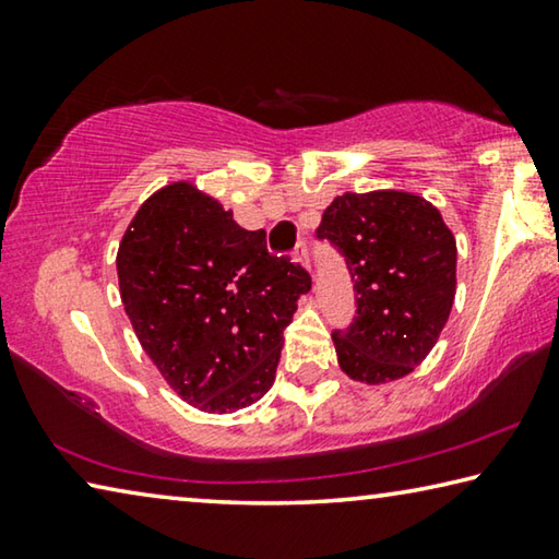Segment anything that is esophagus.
<instances>
[{
	"mask_svg": "<svg viewBox=\"0 0 559 559\" xmlns=\"http://www.w3.org/2000/svg\"><path fill=\"white\" fill-rule=\"evenodd\" d=\"M293 259H296L302 269H310V253L306 241H298L296 249H293Z\"/></svg>",
	"mask_w": 559,
	"mask_h": 559,
	"instance_id": "34e87169",
	"label": "esophagus"
}]
</instances>
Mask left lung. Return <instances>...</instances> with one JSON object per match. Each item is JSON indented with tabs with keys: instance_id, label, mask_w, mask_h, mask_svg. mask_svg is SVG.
Listing matches in <instances>:
<instances>
[{
	"instance_id": "left-lung-1",
	"label": "left lung",
	"mask_w": 559,
	"mask_h": 559,
	"mask_svg": "<svg viewBox=\"0 0 559 559\" xmlns=\"http://www.w3.org/2000/svg\"><path fill=\"white\" fill-rule=\"evenodd\" d=\"M318 239L345 257L357 318L335 330L349 380H402L437 345L456 296V239L437 206L400 189L345 192L323 212Z\"/></svg>"
}]
</instances>
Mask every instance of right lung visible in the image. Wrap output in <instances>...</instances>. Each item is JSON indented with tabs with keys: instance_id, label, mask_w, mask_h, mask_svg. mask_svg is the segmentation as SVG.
Masks as SVG:
<instances>
[{
	"instance_id": "right-lung-1",
	"label": "right lung",
	"mask_w": 559,
	"mask_h": 559,
	"mask_svg": "<svg viewBox=\"0 0 559 559\" xmlns=\"http://www.w3.org/2000/svg\"><path fill=\"white\" fill-rule=\"evenodd\" d=\"M116 266L140 345L187 404L226 414L271 390L310 276L271 257L266 231L241 229L214 197L173 182L132 216Z\"/></svg>"
}]
</instances>
